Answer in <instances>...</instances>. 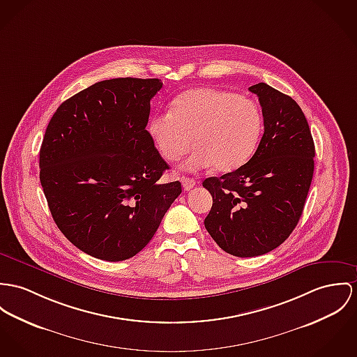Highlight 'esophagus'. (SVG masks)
Wrapping results in <instances>:
<instances>
[{"mask_svg": "<svg viewBox=\"0 0 357 357\" xmlns=\"http://www.w3.org/2000/svg\"><path fill=\"white\" fill-rule=\"evenodd\" d=\"M181 182H182V185H183V188H185V190H192V188L197 185V182H195V179H192V178H188V176H182L181 178Z\"/></svg>", "mask_w": 357, "mask_h": 357, "instance_id": "1", "label": "esophagus"}]
</instances>
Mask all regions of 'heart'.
Here are the masks:
<instances>
[{
  "mask_svg": "<svg viewBox=\"0 0 357 357\" xmlns=\"http://www.w3.org/2000/svg\"><path fill=\"white\" fill-rule=\"evenodd\" d=\"M264 132L259 105L246 96L215 88H195L174 99L169 112L155 115L148 133L160 155L178 162L197 146L183 168L213 165L228 172L254 155Z\"/></svg>",
  "mask_w": 357,
  "mask_h": 357,
  "instance_id": "b5f03b06",
  "label": "heart"
}]
</instances>
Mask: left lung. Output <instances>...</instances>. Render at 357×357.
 Segmentation results:
<instances>
[{
    "label": "left lung",
    "instance_id": "1",
    "mask_svg": "<svg viewBox=\"0 0 357 357\" xmlns=\"http://www.w3.org/2000/svg\"><path fill=\"white\" fill-rule=\"evenodd\" d=\"M248 89L262 107L259 145L246 165L202 182L213 198L204 221L206 231L224 251L241 258L266 254L292 234L302 218L315 156L299 105L265 82Z\"/></svg>",
    "mask_w": 357,
    "mask_h": 357
}]
</instances>
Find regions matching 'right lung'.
I'll return each instance as SVG.
<instances>
[{"label": "right lung", "mask_w": 357, "mask_h": 357, "mask_svg": "<svg viewBox=\"0 0 357 357\" xmlns=\"http://www.w3.org/2000/svg\"><path fill=\"white\" fill-rule=\"evenodd\" d=\"M159 79H111L65 100L46 129L39 178L61 232L85 254L118 262L149 243L182 192L162 183L146 128Z\"/></svg>", "instance_id": "right-lung-1"}]
</instances>
